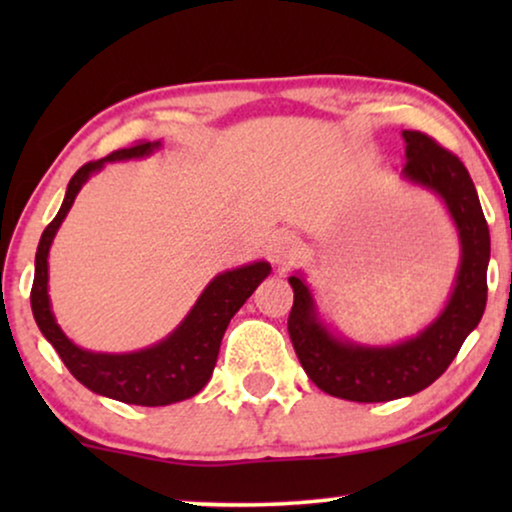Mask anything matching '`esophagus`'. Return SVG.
Wrapping results in <instances>:
<instances>
[{
  "label": "esophagus",
  "instance_id": "34e87169",
  "mask_svg": "<svg viewBox=\"0 0 512 512\" xmlns=\"http://www.w3.org/2000/svg\"><path fill=\"white\" fill-rule=\"evenodd\" d=\"M270 254H272V261L279 265L296 263L300 256L298 237L291 233H277L275 240H272V244H270Z\"/></svg>",
  "mask_w": 512,
  "mask_h": 512
}]
</instances>
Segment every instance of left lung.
<instances>
[{"label": "left lung", "mask_w": 512, "mask_h": 512, "mask_svg": "<svg viewBox=\"0 0 512 512\" xmlns=\"http://www.w3.org/2000/svg\"><path fill=\"white\" fill-rule=\"evenodd\" d=\"M403 137L408 144L403 174L445 200L459 228L461 268L445 312L424 333L396 347H361L333 338L317 321L303 279L289 277V335L300 366L321 391L345 401L382 403L429 387L459 354L487 305L489 228L471 174L426 132L403 130Z\"/></svg>", "instance_id": "1"}]
</instances>
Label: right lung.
Instances as JSON below:
<instances>
[{
    "instance_id": "obj_1",
    "label": "right lung",
    "mask_w": 512,
    "mask_h": 512,
    "mask_svg": "<svg viewBox=\"0 0 512 512\" xmlns=\"http://www.w3.org/2000/svg\"><path fill=\"white\" fill-rule=\"evenodd\" d=\"M151 142H137L125 149L111 151L107 158L90 160L76 170L69 179L67 195L62 200L60 212L48 223L39 240L37 258H34V284L30 291L32 314L39 331L55 347L60 359L83 387L95 394L116 398L132 405H170L184 398H191L205 387L212 377L219 356L221 338L233 319L258 284L270 275L268 263L244 265L240 270L223 272L207 286L191 314L184 319L177 331L160 345L135 354H93L79 349L67 340L51 314L48 303V249L62 219L90 174L107 163V160H125L146 156L156 149Z\"/></svg>"
}]
</instances>
